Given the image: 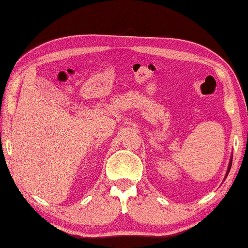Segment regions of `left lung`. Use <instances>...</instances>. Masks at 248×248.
I'll list each match as a JSON object with an SVG mask.
<instances>
[{"mask_svg":"<svg viewBox=\"0 0 248 248\" xmlns=\"http://www.w3.org/2000/svg\"><path fill=\"white\" fill-rule=\"evenodd\" d=\"M230 167H232V161H230V164H229V167H228V172H229V170H230ZM228 172H227V174H228Z\"/></svg>","mask_w":248,"mask_h":248,"instance_id":"obj_1","label":"left lung"}]
</instances>
